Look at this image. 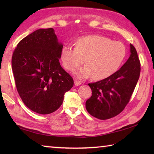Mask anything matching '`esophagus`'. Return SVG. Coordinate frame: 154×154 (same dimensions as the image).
Returning a JSON list of instances; mask_svg holds the SVG:
<instances>
[{
	"mask_svg": "<svg viewBox=\"0 0 154 154\" xmlns=\"http://www.w3.org/2000/svg\"><path fill=\"white\" fill-rule=\"evenodd\" d=\"M81 84V83L79 81L75 80V86H79Z\"/></svg>",
	"mask_w": 154,
	"mask_h": 154,
	"instance_id": "esophagus-1",
	"label": "esophagus"
}]
</instances>
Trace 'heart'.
Wrapping results in <instances>:
<instances>
[{
    "instance_id": "obj_1",
    "label": "heart",
    "mask_w": 154,
    "mask_h": 154,
    "mask_svg": "<svg viewBox=\"0 0 154 154\" xmlns=\"http://www.w3.org/2000/svg\"><path fill=\"white\" fill-rule=\"evenodd\" d=\"M126 49L120 42L99 35H89L78 38L76 47L65 45L61 50L63 65L67 70L86 65L74 71L79 79L92 76L94 80L106 79L113 75L122 65Z\"/></svg>"
}]
</instances>
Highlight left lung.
I'll return each instance as SVG.
<instances>
[{
    "label": "left lung",
    "instance_id": "left-lung-1",
    "mask_svg": "<svg viewBox=\"0 0 154 154\" xmlns=\"http://www.w3.org/2000/svg\"><path fill=\"white\" fill-rule=\"evenodd\" d=\"M130 47V57L119 71L106 79L89 83L92 96L86 101V109L98 119L116 116L131 98L140 77V62L136 48L132 44Z\"/></svg>",
    "mask_w": 154,
    "mask_h": 154
}]
</instances>
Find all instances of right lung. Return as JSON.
Segmentation results:
<instances>
[{
	"instance_id": "add662e5",
	"label": "right lung",
	"mask_w": 154,
	"mask_h": 154,
	"mask_svg": "<svg viewBox=\"0 0 154 154\" xmlns=\"http://www.w3.org/2000/svg\"><path fill=\"white\" fill-rule=\"evenodd\" d=\"M63 46L53 28L39 29L23 38L13 52L16 89L25 105L35 112H55L73 86V78L59 61Z\"/></svg>"
}]
</instances>
